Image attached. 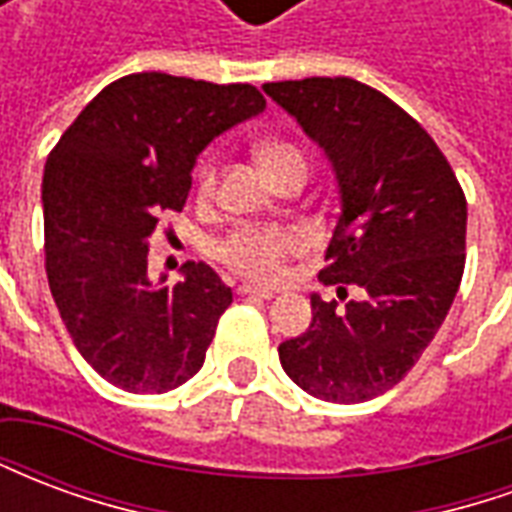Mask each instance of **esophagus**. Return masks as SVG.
Returning <instances> with one entry per match:
<instances>
[{"instance_id":"obj_1","label":"esophagus","mask_w":512,"mask_h":512,"mask_svg":"<svg viewBox=\"0 0 512 512\" xmlns=\"http://www.w3.org/2000/svg\"><path fill=\"white\" fill-rule=\"evenodd\" d=\"M238 293H241V296H255V299H274V296H277V293H274V290H266V288H257V285H241V288H238Z\"/></svg>"}]
</instances>
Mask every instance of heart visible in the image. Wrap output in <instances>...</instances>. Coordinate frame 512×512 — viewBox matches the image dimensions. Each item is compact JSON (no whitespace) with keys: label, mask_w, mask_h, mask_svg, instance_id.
<instances>
[{"label":"heart","mask_w":512,"mask_h":512,"mask_svg":"<svg viewBox=\"0 0 512 512\" xmlns=\"http://www.w3.org/2000/svg\"><path fill=\"white\" fill-rule=\"evenodd\" d=\"M257 158L274 178L279 169L288 167L290 161H304L299 147L290 142H266L257 147ZM219 178V161L216 156L205 158L197 175H194V194L197 200H211ZM304 249V235L290 227H244L235 230L216 246V255L224 266H230L238 274L255 279V282H277L285 274L288 257L299 255Z\"/></svg>","instance_id":"obj_1"}]
</instances>
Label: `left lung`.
I'll list each match as a JSON object with an SVG mask.
<instances>
[{
  "instance_id": "obj_1",
  "label": "left lung",
  "mask_w": 512,
  "mask_h": 512,
  "mask_svg": "<svg viewBox=\"0 0 512 512\" xmlns=\"http://www.w3.org/2000/svg\"><path fill=\"white\" fill-rule=\"evenodd\" d=\"M263 90L326 150L343 200L321 279L345 304L312 296L310 329L279 345V362L312 397L365 403L406 378L450 312L466 197L428 131L373 87L312 76Z\"/></svg>"
}]
</instances>
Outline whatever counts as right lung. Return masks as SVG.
Segmentation results:
<instances>
[{
  "mask_svg": "<svg viewBox=\"0 0 512 512\" xmlns=\"http://www.w3.org/2000/svg\"><path fill=\"white\" fill-rule=\"evenodd\" d=\"M263 109L252 84L131 73L106 84L46 158L51 296L73 345L109 384L161 395L205 362L233 290L205 263H186L175 285L150 282V235L164 213L183 211L191 167L213 136Z\"/></svg>",
  "mask_w": 512,
  "mask_h": 512,
  "instance_id": "right-lung-1",
  "label": "right lung"
}]
</instances>
